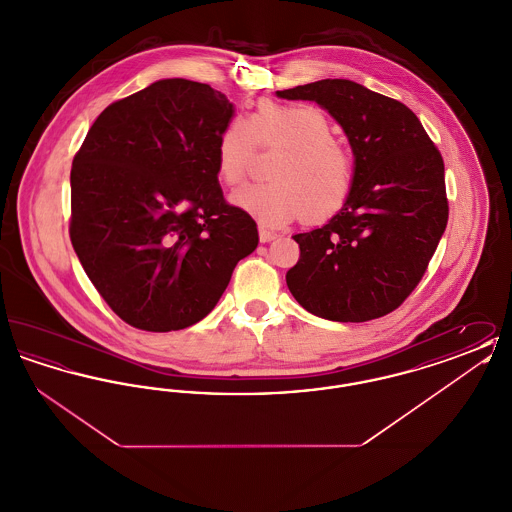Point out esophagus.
<instances>
[{
    "label": "esophagus",
    "mask_w": 512,
    "mask_h": 512,
    "mask_svg": "<svg viewBox=\"0 0 512 512\" xmlns=\"http://www.w3.org/2000/svg\"><path fill=\"white\" fill-rule=\"evenodd\" d=\"M276 232H272V230H268L265 226H259V240L263 242V244H268V242H272V240H276Z\"/></svg>",
    "instance_id": "esophagus-1"
}]
</instances>
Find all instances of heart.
Listing matches in <instances>:
<instances>
[{"mask_svg": "<svg viewBox=\"0 0 512 512\" xmlns=\"http://www.w3.org/2000/svg\"><path fill=\"white\" fill-rule=\"evenodd\" d=\"M257 146L284 153L270 169L274 182L247 184L232 194L238 209L263 226L324 222L340 213L355 186V161L320 107L263 101L249 119L228 122L217 144V174L224 184L244 180Z\"/></svg>", "mask_w": 512, "mask_h": 512, "instance_id": "heart-1", "label": "heart"}]
</instances>
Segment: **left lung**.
<instances>
[{"mask_svg":"<svg viewBox=\"0 0 512 512\" xmlns=\"http://www.w3.org/2000/svg\"><path fill=\"white\" fill-rule=\"evenodd\" d=\"M276 94L317 101L355 155V186L340 213L293 236L301 255L286 274L288 288L326 320L384 317L418 286L445 232L441 153L407 105L357 82L326 78Z\"/></svg>","mask_w":512,"mask_h":512,"instance_id":"obj_1","label":"left lung"}]
</instances>
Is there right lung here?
<instances>
[{"label":"right lung","instance_id":"obj_1","mask_svg":"<svg viewBox=\"0 0 512 512\" xmlns=\"http://www.w3.org/2000/svg\"><path fill=\"white\" fill-rule=\"evenodd\" d=\"M234 115L219 90L184 78L111 103L71 169V242L115 315L171 332L207 317L257 224L224 201L217 144Z\"/></svg>","mask_w":512,"mask_h":512}]
</instances>
